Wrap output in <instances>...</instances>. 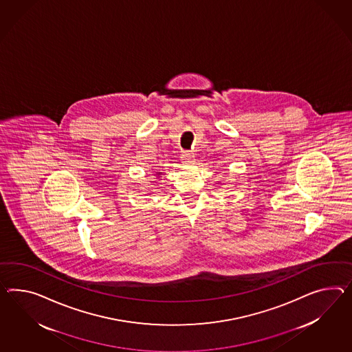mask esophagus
Listing matches in <instances>:
<instances>
[{
  "label": "esophagus",
  "mask_w": 352,
  "mask_h": 352,
  "mask_svg": "<svg viewBox=\"0 0 352 352\" xmlns=\"http://www.w3.org/2000/svg\"><path fill=\"white\" fill-rule=\"evenodd\" d=\"M182 160H184L185 162L188 163L194 162V154L189 153V152H186V153L182 155Z\"/></svg>",
  "instance_id": "obj_1"
}]
</instances>
